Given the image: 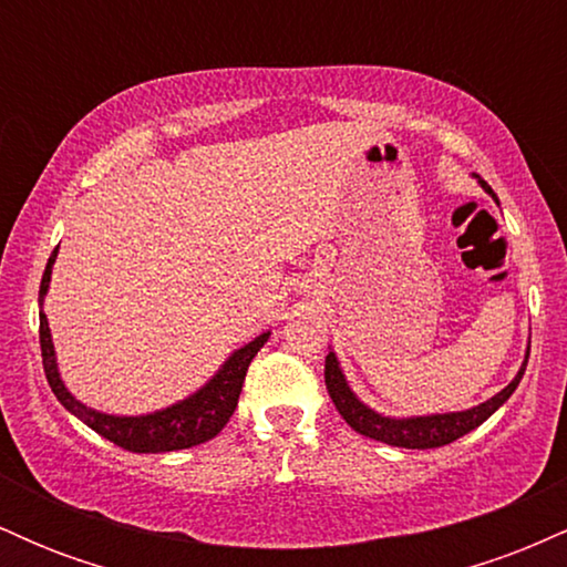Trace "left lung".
<instances>
[{
  "instance_id": "obj_1",
  "label": "left lung",
  "mask_w": 567,
  "mask_h": 567,
  "mask_svg": "<svg viewBox=\"0 0 567 567\" xmlns=\"http://www.w3.org/2000/svg\"><path fill=\"white\" fill-rule=\"evenodd\" d=\"M480 186L491 194L493 199L498 202L493 188L480 178ZM528 357L530 349L525 351V362L519 368V373L514 375V381L506 389H501L496 396L483 402V405L470 408V410H461V413H437V415H413V419H389V415L375 413L368 405H362L357 400L354 392L349 389L347 379H343L341 365H338L336 354L330 351L324 357V386H328L330 400L338 408V413L343 415V421L354 429V432L365 434L370 440H379L386 442V445L394 447H410V451H426V447H442V445H451L464 434H470L472 429H477L480 424H485L496 410L509 400L517 383L523 381L525 365H528Z\"/></svg>"
}]
</instances>
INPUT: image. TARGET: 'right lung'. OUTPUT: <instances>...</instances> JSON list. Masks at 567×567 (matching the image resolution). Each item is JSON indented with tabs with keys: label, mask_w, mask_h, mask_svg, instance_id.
Segmentation results:
<instances>
[{
	"label": "right lung",
	"mask_w": 567,
	"mask_h": 567,
	"mask_svg": "<svg viewBox=\"0 0 567 567\" xmlns=\"http://www.w3.org/2000/svg\"><path fill=\"white\" fill-rule=\"evenodd\" d=\"M55 256L58 250L50 256L48 266H44L42 285H39V306H42V298L48 296ZM266 341H269V333H261L256 341L245 343L243 349L234 351L229 360L224 362V368H220L197 394L186 396V400L175 402L171 408L157 410V413H148V415H109L82 405V402L74 400L69 389L63 386L61 373H58L48 317H44V311L39 315L42 365H44V375H48L50 389H53V394L58 396V402H61L69 413H74L76 419L84 421L93 432L101 434V437H106L109 442H114V445L125 447V451H133V453L184 451V447H194L199 445V442L216 437L220 429L226 426V421L231 419L234 408H237L239 392H243L247 368H250L252 357L261 351Z\"/></svg>",
	"instance_id": "add662e5"
}]
</instances>
